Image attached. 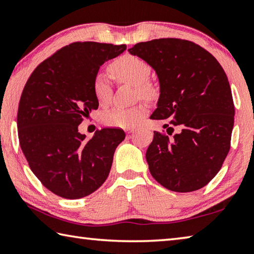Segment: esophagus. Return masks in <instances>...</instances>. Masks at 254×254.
<instances>
[{
	"instance_id": "obj_1",
	"label": "esophagus",
	"mask_w": 254,
	"mask_h": 254,
	"mask_svg": "<svg viewBox=\"0 0 254 254\" xmlns=\"http://www.w3.org/2000/svg\"><path fill=\"white\" fill-rule=\"evenodd\" d=\"M126 132H127V134H128V135H131L132 133H134L135 132V128H127L126 130Z\"/></svg>"
}]
</instances>
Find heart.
I'll return each instance as SVG.
<instances>
[{"label":"heart","mask_w":254,"mask_h":254,"mask_svg":"<svg viewBox=\"0 0 254 254\" xmlns=\"http://www.w3.org/2000/svg\"><path fill=\"white\" fill-rule=\"evenodd\" d=\"M110 71L119 81L134 86L141 97L152 98L156 94L153 86L147 81L150 75L149 65L136 56L123 55L115 59L110 65ZM93 91L101 105H106L110 102L112 86L110 80L102 72H98L94 77ZM147 112L145 104L133 107H115L103 113L102 121L107 127L127 128L135 127L142 121Z\"/></svg>","instance_id":"1"}]
</instances>
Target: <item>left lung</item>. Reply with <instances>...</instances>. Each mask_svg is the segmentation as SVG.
Returning a JSON list of instances; mask_svg holds the SVG:
<instances>
[{"label":"left lung","instance_id":"obj_1","mask_svg":"<svg viewBox=\"0 0 254 254\" xmlns=\"http://www.w3.org/2000/svg\"><path fill=\"white\" fill-rule=\"evenodd\" d=\"M128 53L158 76L160 95L150 119L165 120L168 134L174 127L180 130L173 140L154 131L145 153L150 174L173 191L203 188L231 147L234 104L224 69L207 50L176 38L139 42Z\"/></svg>","mask_w":254,"mask_h":254}]
</instances>
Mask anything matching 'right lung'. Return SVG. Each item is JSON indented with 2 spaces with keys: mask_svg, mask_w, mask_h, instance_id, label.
<instances>
[{
  "mask_svg": "<svg viewBox=\"0 0 254 254\" xmlns=\"http://www.w3.org/2000/svg\"><path fill=\"white\" fill-rule=\"evenodd\" d=\"M126 49L74 42L42 62L24 86L16 119L20 147L36 177L63 198H83L97 190L126 137L121 128L105 127L86 141L78 131L83 118L98 107L94 77Z\"/></svg>",
  "mask_w": 254,
  "mask_h": 254,
  "instance_id": "1",
  "label": "right lung"
}]
</instances>
